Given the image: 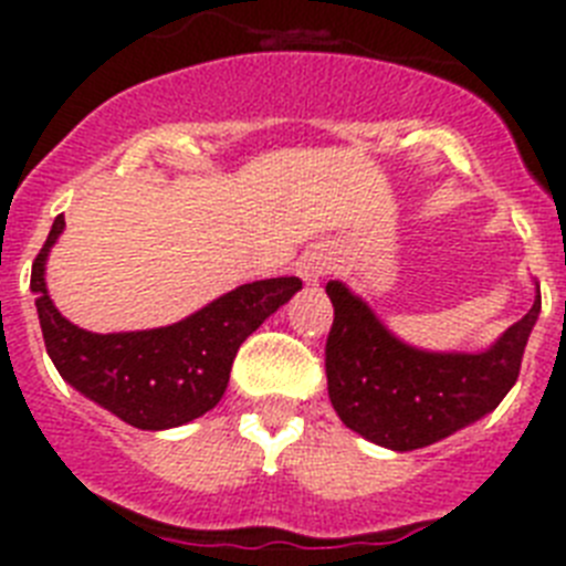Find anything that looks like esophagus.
Masks as SVG:
<instances>
[{"instance_id": "1", "label": "esophagus", "mask_w": 566, "mask_h": 566, "mask_svg": "<svg viewBox=\"0 0 566 566\" xmlns=\"http://www.w3.org/2000/svg\"><path fill=\"white\" fill-rule=\"evenodd\" d=\"M297 274L306 280L308 286H317L323 274H328V254L323 249H308L297 263Z\"/></svg>"}]
</instances>
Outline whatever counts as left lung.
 <instances>
[{"instance_id":"left-lung-1","label":"left lung","mask_w":566,"mask_h":566,"mask_svg":"<svg viewBox=\"0 0 566 566\" xmlns=\"http://www.w3.org/2000/svg\"><path fill=\"white\" fill-rule=\"evenodd\" d=\"M334 326L326 343L328 399L368 442L417 451L479 422L507 397L524 345L542 314L533 308L482 352H428L399 339L343 280H328Z\"/></svg>"}]
</instances>
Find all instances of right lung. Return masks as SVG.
I'll return each mask as SVG.
<instances>
[{
	"label": "right lung",
	"mask_w": 566,
	"mask_h": 566,
	"mask_svg": "<svg viewBox=\"0 0 566 566\" xmlns=\"http://www.w3.org/2000/svg\"><path fill=\"white\" fill-rule=\"evenodd\" d=\"M62 232L59 214L30 272L48 354L64 382L142 431H167L212 411L240 343L303 289L300 277L254 280L172 326L96 334L73 326L50 300L44 269Z\"/></svg>",
	"instance_id": "right-lung-1"
}]
</instances>
